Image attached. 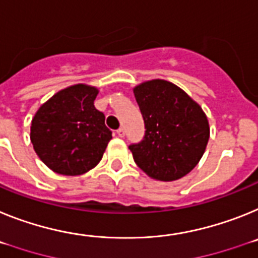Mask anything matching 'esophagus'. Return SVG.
I'll list each match as a JSON object with an SVG mask.
<instances>
[{"label": "esophagus", "instance_id": "obj_1", "mask_svg": "<svg viewBox=\"0 0 258 258\" xmlns=\"http://www.w3.org/2000/svg\"><path fill=\"white\" fill-rule=\"evenodd\" d=\"M116 135L119 136V138H123V136H124V130H123V128L116 130Z\"/></svg>", "mask_w": 258, "mask_h": 258}]
</instances>
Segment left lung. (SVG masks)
<instances>
[{"instance_id": "obj_1", "label": "left lung", "mask_w": 258, "mask_h": 258, "mask_svg": "<svg viewBox=\"0 0 258 258\" xmlns=\"http://www.w3.org/2000/svg\"><path fill=\"white\" fill-rule=\"evenodd\" d=\"M145 124L142 142L130 145L134 161L152 179L178 180L192 171L210 136L207 114L178 86L162 79L134 88Z\"/></svg>"}]
</instances>
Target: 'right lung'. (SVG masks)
Returning <instances> with one entry per match:
<instances>
[{
  "mask_svg": "<svg viewBox=\"0 0 258 258\" xmlns=\"http://www.w3.org/2000/svg\"><path fill=\"white\" fill-rule=\"evenodd\" d=\"M96 87L75 84L51 96L36 111L31 123V143L50 170L75 176L101 161L111 131L105 115L95 107Z\"/></svg>",
  "mask_w": 258,
  "mask_h": 258,
  "instance_id": "1",
  "label": "right lung"
}]
</instances>
